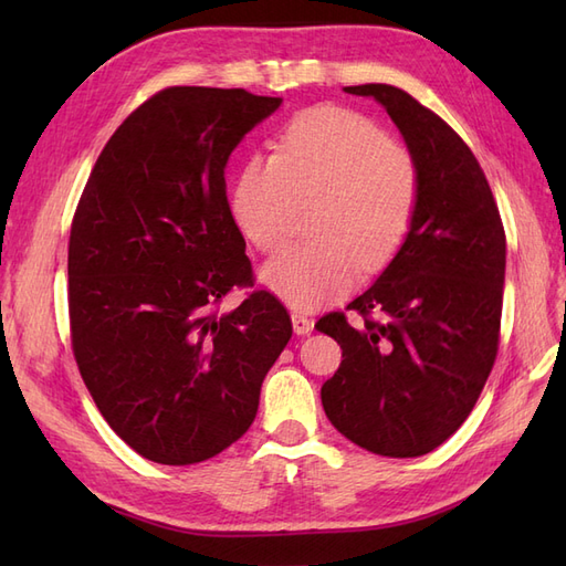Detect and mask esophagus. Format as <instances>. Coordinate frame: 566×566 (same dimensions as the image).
I'll return each mask as SVG.
<instances>
[{"mask_svg":"<svg viewBox=\"0 0 566 566\" xmlns=\"http://www.w3.org/2000/svg\"><path fill=\"white\" fill-rule=\"evenodd\" d=\"M293 328L297 335H310L314 331V321L302 312H293Z\"/></svg>","mask_w":566,"mask_h":566,"instance_id":"esophagus-1","label":"esophagus"}]
</instances>
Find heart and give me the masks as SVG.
Masks as SVG:
<instances>
[{
	"label": "heart",
	"mask_w": 566,
	"mask_h": 566,
	"mask_svg": "<svg viewBox=\"0 0 566 566\" xmlns=\"http://www.w3.org/2000/svg\"><path fill=\"white\" fill-rule=\"evenodd\" d=\"M316 202L312 243L266 264L262 279L287 304L310 310L342 293L358 266H389L406 245L420 202L413 158L370 117L314 106L297 113L276 153L245 163L233 212L248 241L266 254L293 238L302 205Z\"/></svg>",
	"instance_id": "obj_1"
}]
</instances>
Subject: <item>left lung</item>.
Instances as JSON below:
<instances>
[{"mask_svg":"<svg viewBox=\"0 0 566 566\" xmlns=\"http://www.w3.org/2000/svg\"><path fill=\"white\" fill-rule=\"evenodd\" d=\"M387 108L420 175L406 245L345 312L316 328L342 349L321 387L335 430L356 447L416 458L468 420L501 345L505 229L484 169L451 125L391 84H358Z\"/></svg>","mask_w":566,"mask_h":566,"instance_id":"8db88e82","label":"left lung"}]
</instances>
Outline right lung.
Wrapping results in <instances>:
<instances>
[{"label": "right lung", "instance_id": "obj_1", "mask_svg": "<svg viewBox=\"0 0 566 566\" xmlns=\"http://www.w3.org/2000/svg\"><path fill=\"white\" fill-rule=\"evenodd\" d=\"M281 106L245 90L167 87L115 129L67 241V314L80 375L113 432L163 465L241 439L264 375L293 335L281 300L250 290L227 200L238 142Z\"/></svg>", "mask_w": 566, "mask_h": 566}]
</instances>
